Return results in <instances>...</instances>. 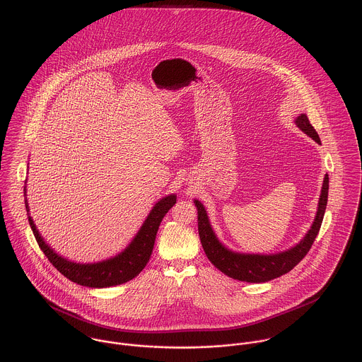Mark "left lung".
Wrapping results in <instances>:
<instances>
[{
	"label": "left lung",
	"mask_w": 362,
	"mask_h": 362,
	"mask_svg": "<svg viewBox=\"0 0 362 362\" xmlns=\"http://www.w3.org/2000/svg\"><path fill=\"white\" fill-rule=\"evenodd\" d=\"M294 124L316 144H320L319 135L310 125L307 114H298V117L294 118ZM327 192L329 177L326 174L310 230L296 245L274 254H248L230 250L216 235L204 204L199 199H194V205L198 209L199 237L207 259L226 276L247 283H266L288 273L308 254L319 233L327 205Z\"/></svg>",
	"instance_id": "1"
}]
</instances>
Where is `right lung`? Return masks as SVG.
I'll use <instances>...</instances> for the list:
<instances>
[{"label":"right lung","mask_w":362,"mask_h":362,"mask_svg":"<svg viewBox=\"0 0 362 362\" xmlns=\"http://www.w3.org/2000/svg\"><path fill=\"white\" fill-rule=\"evenodd\" d=\"M23 194H25V206L28 211L29 224L43 254L52 262V266H55L57 270L61 274H64L66 279H69L71 281L79 286L90 287V288H107V287L127 283L134 277H136L145 269L146 263L149 262L151 255L153 252L156 234L163 217L177 202L175 194H170L158 199L155 206L152 207V210L149 211V214L146 216L145 221L142 223L135 237L121 252L115 254L111 258L103 259L99 262L81 263V262H74L71 259L61 257L45 241V238L39 233V228L36 227L29 213L30 210L26 199V181H25Z\"/></svg>","instance_id":"right-lung-1"}]
</instances>
